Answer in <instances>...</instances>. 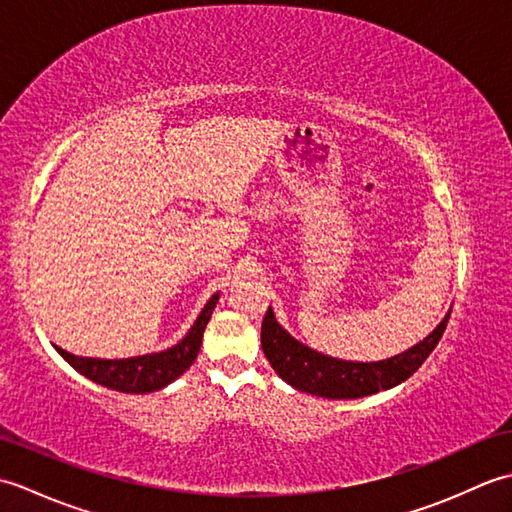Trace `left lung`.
I'll return each instance as SVG.
<instances>
[{"instance_id":"8db88e82","label":"left lung","mask_w":512,"mask_h":512,"mask_svg":"<svg viewBox=\"0 0 512 512\" xmlns=\"http://www.w3.org/2000/svg\"><path fill=\"white\" fill-rule=\"evenodd\" d=\"M449 317L451 312L444 314L438 328L427 339L409 347L407 352L391 356L387 361L354 363L325 356L299 343L295 336L281 328L275 312L268 308L262 323V350L275 372L299 391L332 400L363 398L376 394L380 389H391L405 383L438 345Z\"/></svg>"}]
</instances>
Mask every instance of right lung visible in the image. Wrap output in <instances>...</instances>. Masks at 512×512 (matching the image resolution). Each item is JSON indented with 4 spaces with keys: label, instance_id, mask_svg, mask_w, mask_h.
Segmentation results:
<instances>
[{
    "label": "right lung",
    "instance_id": "obj_1",
    "mask_svg": "<svg viewBox=\"0 0 512 512\" xmlns=\"http://www.w3.org/2000/svg\"><path fill=\"white\" fill-rule=\"evenodd\" d=\"M217 299H220V292H215V295L206 301L204 310L191 325L187 336L173 347H169V350L132 358H114L112 361V358L74 356L61 350L57 345L54 347H57V352L76 369V372L94 380L96 385L123 391V394H149V391L167 387L191 367L195 356L200 352L202 334L215 310Z\"/></svg>",
    "mask_w": 512,
    "mask_h": 512
}]
</instances>
